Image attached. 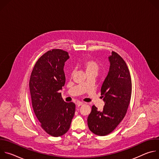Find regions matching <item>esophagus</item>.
<instances>
[{
    "label": "esophagus",
    "mask_w": 159,
    "mask_h": 159,
    "mask_svg": "<svg viewBox=\"0 0 159 159\" xmlns=\"http://www.w3.org/2000/svg\"><path fill=\"white\" fill-rule=\"evenodd\" d=\"M82 104H84V102H78L77 103V106L78 107L82 106Z\"/></svg>",
    "instance_id": "obj_1"
}]
</instances>
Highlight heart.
Returning a JSON list of instances; mask_svg holds the SVG:
<instances>
[{
    "mask_svg": "<svg viewBox=\"0 0 159 159\" xmlns=\"http://www.w3.org/2000/svg\"><path fill=\"white\" fill-rule=\"evenodd\" d=\"M82 66L85 70L87 74H96L98 73L99 69V63L94 60L91 58H86L84 60L82 63ZM74 72H72L71 74H73Z\"/></svg>",
    "mask_w": 159,
    "mask_h": 159,
    "instance_id": "1",
    "label": "heart"
}]
</instances>
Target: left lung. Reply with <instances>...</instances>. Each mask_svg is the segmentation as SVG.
Segmentation results:
<instances>
[{
	"label": "left lung",
	"mask_w": 159,
	"mask_h": 159,
	"mask_svg": "<svg viewBox=\"0 0 159 159\" xmlns=\"http://www.w3.org/2000/svg\"><path fill=\"white\" fill-rule=\"evenodd\" d=\"M110 68L101 87L104 101L102 111L94 105L87 118L89 129L99 136H105L114 130L126 115L131 96V79L128 66L115 52L109 57Z\"/></svg>",
	"instance_id": "left-lung-1"
}]
</instances>
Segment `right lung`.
Masks as SVG:
<instances>
[{
    "mask_svg": "<svg viewBox=\"0 0 159 159\" xmlns=\"http://www.w3.org/2000/svg\"><path fill=\"white\" fill-rule=\"evenodd\" d=\"M68 53L53 49L43 54L35 63L30 79V90L34 114L41 127L58 137L69 129L75 104L66 102L59 90L65 83L63 66Z\"/></svg>",
    "mask_w": 159,
    "mask_h": 159,
    "instance_id": "add662e5",
    "label": "right lung"
}]
</instances>
